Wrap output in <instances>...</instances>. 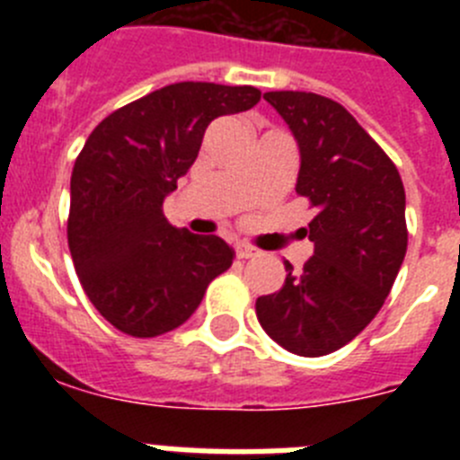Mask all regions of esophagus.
Returning <instances> with one entry per match:
<instances>
[{
  "instance_id": "esophagus-1",
  "label": "esophagus",
  "mask_w": 460,
  "mask_h": 460,
  "mask_svg": "<svg viewBox=\"0 0 460 460\" xmlns=\"http://www.w3.org/2000/svg\"><path fill=\"white\" fill-rule=\"evenodd\" d=\"M234 255H237L239 260H249L260 255V251L255 249V246H249V243H237V246H234Z\"/></svg>"
}]
</instances>
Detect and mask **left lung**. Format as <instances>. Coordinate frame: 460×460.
<instances>
[{"instance_id":"obj_1","label":"left lung","mask_w":460,"mask_h":460,"mask_svg":"<svg viewBox=\"0 0 460 460\" xmlns=\"http://www.w3.org/2000/svg\"><path fill=\"white\" fill-rule=\"evenodd\" d=\"M299 145L296 193L315 207L313 255L258 296L271 341L299 357L350 343L382 308L408 251L405 189L392 158L341 103L311 92H267Z\"/></svg>"}]
</instances>
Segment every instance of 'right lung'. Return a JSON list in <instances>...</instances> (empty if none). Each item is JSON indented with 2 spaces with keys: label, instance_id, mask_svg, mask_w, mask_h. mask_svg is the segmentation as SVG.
<instances>
[{
  "label": "right lung",
  "instance_id": "1",
  "mask_svg": "<svg viewBox=\"0 0 460 460\" xmlns=\"http://www.w3.org/2000/svg\"><path fill=\"white\" fill-rule=\"evenodd\" d=\"M258 101L251 84L174 83L115 110L84 142L71 174L68 249L89 302L124 334L152 339L184 324L233 265L221 237L170 226L164 200L207 126Z\"/></svg>",
  "mask_w": 460,
  "mask_h": 460
}]
</instances>
